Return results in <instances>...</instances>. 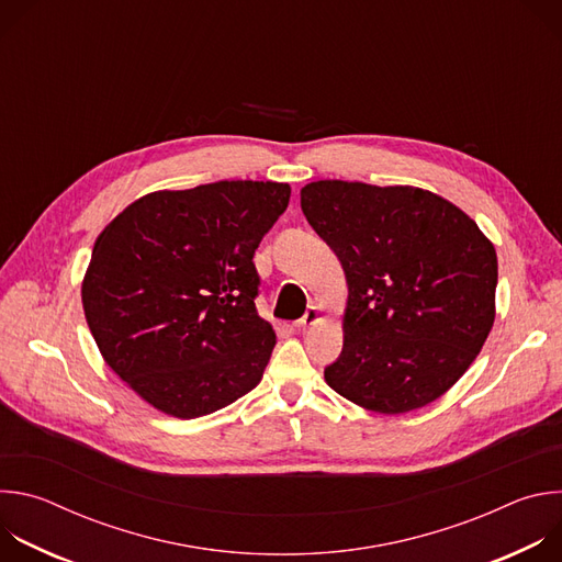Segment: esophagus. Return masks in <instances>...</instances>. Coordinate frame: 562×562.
I'll return each mask as SVG.
<instances>
[{
  "instance_id": "obj_1",
  "label": "esophagus",
  "mask_w": 562,
  "mask_h": 562,
  "mask_svg": "<svg viewBox=\"0 0 562 562\" xmlns=\"http://www.w3.org/2000/svg\"><path fill=\"white\" fill-rule=\"evenodd\" d=\"M319 319H323V315H319V308L317 306H308L306 308V313L297 319L295 323V327H297V331H304L306 327H313V325H317Z\"/></svg>"
}]
</instances>
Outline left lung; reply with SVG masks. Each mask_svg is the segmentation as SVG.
I'll return each mask as SVG.
<instances>
[{
    "label": "left lung",
    "mask_w": 562,
    "mask_h": 562,
    "mask_svg": "<svg viewBox=\"0 0 562 562\" xmlns=\"http://www.w3.org/2000/svg\"><path fill=\"white\" fill-rule=\"evenodd\" d=\"M300 204L349 286L345 347L325 369L327 384L386 416L434 403L494 327L492 239L456 204L418 187L317 180L302 187Z\"/></svg>",
    "instance_id": "8db88e82"
}]
</instances>
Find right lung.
I'll return each instance as SVG.
<instances>
[{
  "label": "right lung",
  "mask_w": 562,
  "mask_h": 562,
  "mask_svg": "<svg viewBox=\"0 0 562 562\" xmlns=\"http://www.w3.org/2000/svg\"><path fill=\"white\" fill-rule=\"evenodd\" d=\"M284 182L155 191L98 235L82 280L104 362L173 418L213 414L258 386L276 331L258 315L254 254L284 213Z\"/></svg>",
  "instance_id": "obj_1"
}]
</instances>
